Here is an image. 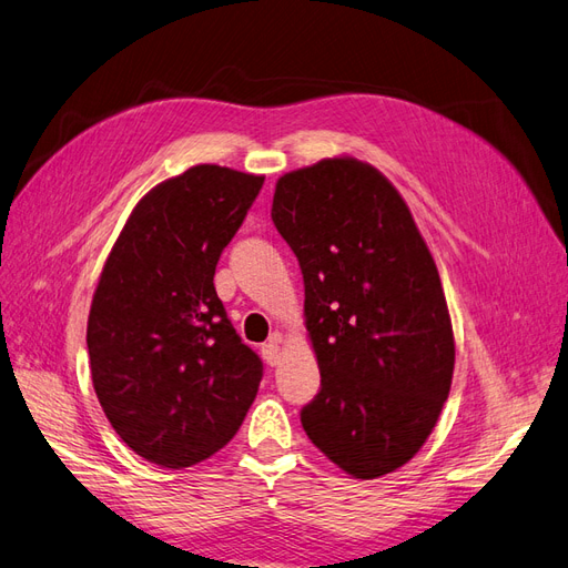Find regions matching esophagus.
Returning <instances> with one entry per match:
<instances>
[{"label":"esophagus","instance_id":"obj_1","mask_svg":"<svg viewBox=\"0 0 568 568\" xmlns=\"http://www.w3.org/2000/svg\"><path fill=\"white\" fill-rule=\"evenodd\" d=\"M261 353H263L265 363H267L270 367L280 365V336H274L270 343H265V346L261 348Z\"/></svg>","mask_w":568,"mask_h":568}]
</instances>
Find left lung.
Returning a JSON list of instances; mask_svg holds the SVG:
<instances>
[{"mask_svg": "<svg viewBox=\"0 0 568 568\" xmlns=\"http://www.w3.org/2000/svg\"><path fill=\"white\" fill-rule=\"evenodd\" d=\"M272 222L298 257L322 374L305 434L355 478L390 474L419 453L453 384L434 257L398 189L355 159L280 178Z\"/></svg>", "mask_w": 568, "mask_h": 568, "instance_id": "8db88e82", "label": "left lung"}]
</instances>
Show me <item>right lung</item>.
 Listing matches in <instances>:
<instances>
[{
	"label": "right lung",
	"mask_w": 568,
	"mask_h": 568,
	"mask_svg": "<svg viewBox=\"0 0 568 568\" xmlns=\"http://www.w3.org/2000/svg\"><path fill=\"white\" fill-rule=\"evenodd\" d=\"M265 178L194 165L134 205L101 272L88 320L92 384L115 434L182 469L234 438L263 363L213 284Z\"/></svg>",
	"instance_id": "1"
}]
</instances>
